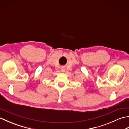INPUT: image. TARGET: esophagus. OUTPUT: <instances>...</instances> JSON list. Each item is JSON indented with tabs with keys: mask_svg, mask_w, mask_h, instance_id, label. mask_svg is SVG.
Masks as SVG:
<instances>
[{
	"mask_svg": "<svg viewBox=\"0 0 129 129\" xmlns=\"http://www.w3.org/2000/svg\"><path fill=\"white\" fill-rule=\"evenodd\" d=\"M65 69L64 68H61V71L62 72H65Z\"/></svg>",
	"mask_w": 129,
	"mask_h": 129,
	"instance_id": "obj_1",
	"label": "esophagus"
}]
</instances>
